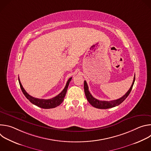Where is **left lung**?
<instances>
[{
    "label": "left lung",
    "instance_id": "1",
    "mask_svg": "<svg viewBox=\"0 0 151 151\" xmlns=\"http://www.w3.org/2000/svg\"><path fill=\"white\" fill-rule=\"evenodd\" d=\"M134 81H135V75H134L133 82V83L131 86L130 88L129 89V90L126 93V94L125 95H124L122 97H121L117 100H112V101H101V100H99L95 99L91 94V93H90L89 90H88L87 83L85 81H84V91H85V96H86V97H87V99L88 101V102L93 107H96V108L101 109L111 108V107L118 106L119 104H120L121 103H122L126 99V98L128 96L129 94H130V93L132 90Z\"/></svg>",
    "mask_w": 151,
    "mask_h": 151
}]
</instances>
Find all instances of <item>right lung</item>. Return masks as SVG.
<instances>
[{"label":"right lung","mask_w":151,"mask_h":151,"mask_svg":"<svg viewBox=\"0 0 151 151\" xmlns=\"http://www.w3.org/2000/svg\"><path fill=\"white\" fill-rule=\"evenodd\" d=\"M72 78H70L65 86V87L63 89V90L57 96L50 99H37L35 97H33L31 96H30L24 89L19 79H18L19 83L20 85V87L21 89V91L23 93L24 95L26 96V97L33 104L41 107V108L43 109H51V108H54V107L59 106L64 100V98L66 96L68 86L69 85V83L71 81Z\"/></svg>","instance_id":"obj_1"}]
</instances>
